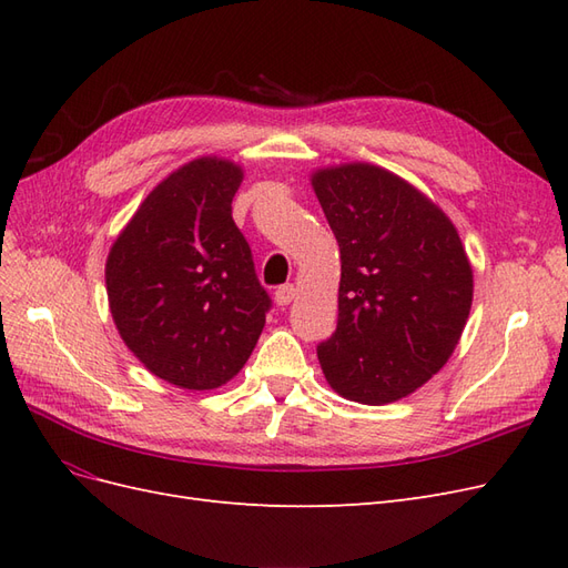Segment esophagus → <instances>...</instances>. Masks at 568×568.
Wrapping results in <instances>:
<instances>
[{
	"label": "esophagus",
	"instance_id": "esophagus-1",
	"mask_svg": "<svg viewBox=\"0 0 568 568\" xmlns=\"http://www.w3.org/2000/svg\"><path fill=\"white\" fill-rule=\"evenodd\" d=\"M294 298H296V286L294 284H284V286L274 291V301H277V305H288Z\"/></svg>",
	"mask_w": 568,
	"mask_h": 568
}]
</instances>
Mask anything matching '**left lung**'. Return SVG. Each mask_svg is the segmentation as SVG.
<instances>
[{
	"label": "left lung",
	"mask_w": 568,
	"mask_h": 568,
	"mask_svg": "<svg viewBox=\"0 0 568 568\" xmlns=\"http://www.w3.org/2000/svg\"><path fill=\"white\" fill-rule=\"evenodd\" d=\"M311 182L341 251L338 324L317 346L326 384L395 403L457 348L474 298L467 251L443 209L386 168L341 163Z\"/></svg>",
	"instance_id": "8db88e82"
}]
</instances>
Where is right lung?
Wrapping results in <instances>:
<instances>
[{"label": "right lung", "instance_id": "add662e5", "mask_svg": "<svg viewBox=\"0 0 568 568\" xmlns=\"http://www.w3.org/2000/svg\"><path fill=\"white\" fill-rule=\"evenodd\" d=\"M244 180L230 159L201 156L151 189L106 257L115 329L159 379L186 390L227 384L251 357L270 296L232 220Z\"/></svg>", "mask_w": 568, "mask_h": 568}]
</instances>
